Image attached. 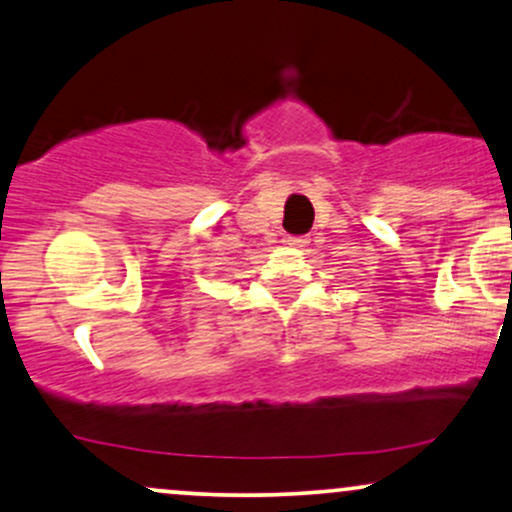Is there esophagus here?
<instances>
[{
	"instance_id": "1",
	"label": "esophagus",
	"mask_w": 512,
	"mask_h": 512,
	"mask_svg": "<svg viewBox=\"0 0 512 512\" xmlns=\"http://www.w3.org/2000/svg\"><path fill=\"white\" fill-rule=\"evenodd\" d=\"M288 245H293V248H307L309 236H288Z\"/></svg>"
}]
</instances>
